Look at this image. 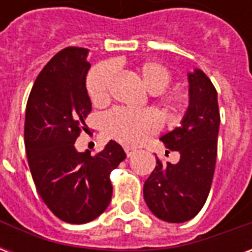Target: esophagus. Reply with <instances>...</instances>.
Returning <instances> with one entry per match:
<instances>
[{
	"label": "esophagus",
	"instance_id": "obj_1",
	"mask_svg": "<svg viewBox=\"0 0 252 252\" xmlns=\"http://www.w3.org/2000/svg\"><path fill=\"white\" fill-rule=\"evenodd\" d=\"M124 150H126V154L128 158H129V157H132L133 154L136 153V150H135V148H131V147H126Z\"/></svg>",
	"mask_w": 252,
	"mask_h": 252
}]
</instances>
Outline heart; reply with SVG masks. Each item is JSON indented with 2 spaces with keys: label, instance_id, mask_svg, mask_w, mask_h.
Returning <instances> with one entry per match:
<instances>
[{
  "label": "heart",
  "instance_id": "1",
  "mask_svg": "<svg viewBox=\"0 0 252 252\" xmlns=\"http://www.w3.org/2000/svg\"><path fill=\"white\" fill-rule=\"evenodd\" d=\"M132 71L136 74L143 86L155 95V101L163 108L170 117H178L186 106V98L174 90H167L173 81V74L162 63L144 61L136 63ZM115 79V67L110 63H101L92 68L86 79V89L94 105L109 102ZM160 117L154 110L131 112L124 108H116L108 112L102 119L105 137L126 144L137 146L147 137L158 132Z\"/></svg>",
  "mask_w": 252,
  "mask_h": 252
}]
</instances>
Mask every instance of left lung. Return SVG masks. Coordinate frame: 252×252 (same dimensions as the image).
I'll use <instances>...</instances> for the list:
<instances>
[{"mask_svg":"<svg viewBox=\"0 0 252 252\" xmlns=\"http://www.w3.org/2000/svg\"><path fill=\"white\" fill-rule=\"evenodd\" d=\"M189 109L182 126L160 137L181 154L180 162L157 166L144 182V201L155 216L167 222L191 220L205 204L217 157L220 112L217 92L205 72L189 75Z\"/></svg>","mask_w":252,"mask_h":252,"instance_id":"obj_1","label":"left lung"}]
</instances>
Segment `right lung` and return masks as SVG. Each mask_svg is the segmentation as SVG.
<instances>
[{"mask_svg": "<svg viewBox=\"0 0 252 252\" xmlns=\"http://www.w3.org/2000/svg\"><path fill=\"white\" fill-rule=\"evenodd\" d=\"M88 55L81 47L58 52L36 78L25 112V150L37 193L58 219L70 224L92 221L108 208L113 191L109 175L126 159L113 140L95 157L75 150L92 112Z\"/></svg>", "mask_w": 252, "mask_h": 252, "instance_id": "obj_1", "label": "right lung"}]
</instances>
